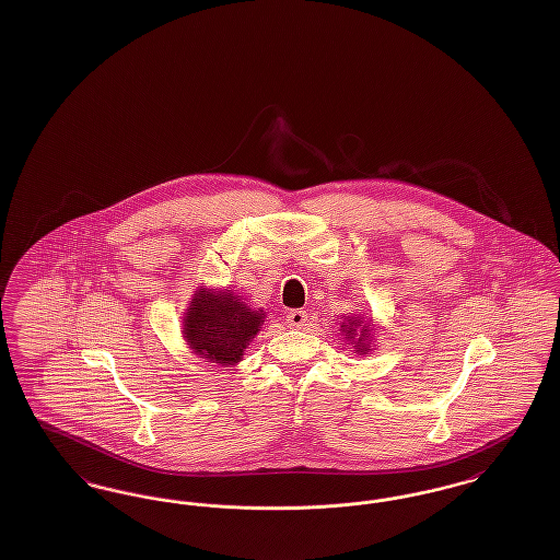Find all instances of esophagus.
Here are the masks:
<instances>
[{"label": "esophagus", "mask_w": 560, "mask_h": 560, "mask_svg": "<svg viewBox=\"0 0 560 560\" xmlns=\"http://www.w3.org/2000/svg\"><path fill=\"white\" fill-rule=\"evenodd\" d=\"M285 323L293 329H302V327L308 325V313L302 311V308H293L285 315Z\"/></svg>", "instance_id": "1"}]
</instances>
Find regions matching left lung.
<instances>
[{
  "mask_svg": "<svg viewBox=\"0 0 560 560\" xmlns=\"http://www.w3.org/2000/svg\"><path fill=\"white\" fill-rule=\"evenodd\" d=\"M359 325H361V319H359V317H352V319H348V325H342V331H347V336L350 340L357 336V347H359V352H368L370 347L365 345V340H368L370 325H363V327H361V331L357 334V327H359Z\"/></svg>",
  "mask_w": 560,
  "mask_h": 560,
  "instance_id": "obj_1",
  "label": "left lung"
}]
</instances>
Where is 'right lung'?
Wrapping results in <instances>:
<instances>
[{"label":"right lung","mask_w":560,"mask_h":560,"mask_svg":"<svg viewBox=\"0 0 560 560\" xmlns=\"http://www.w3.org/2000/svg\"><path fill=\"white\" fill-rule=\"evenodd\" d=\"M265 311H252L240 295L203 292L192 298L185 317L188 347L218 365H235L243 348L260 331Z\"/></svg>","instance_id":"right-lung-1"}]
</instances>
